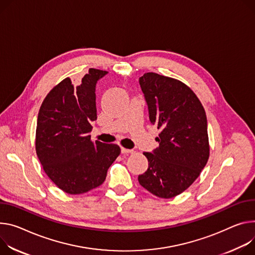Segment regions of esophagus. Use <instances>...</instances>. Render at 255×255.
I'll use <instances>...</instances> for the list:
<instances>
[{
  "label": "esophagus",
  "mask_w": 255,
  "mask_h": 255,
  "mask_svg": "<svg viewBox=\"0 0 255 255\" xmlns=\"http://www.w3.org/2000/svg\"><path fill=\"white\" fill-rule=\"evenodd\" d=\"M121 152H122V153H124V154H125V153L127 154V153H131V152H132V150H131V149L124 148V147H121Z\"/></svg>",
  "instance_id": "esophagus-1"
}]
</instances>
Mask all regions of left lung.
<instances>
[{"instance_id":"left-lung-1","label":"left lung","mask_w":255,"mask_h":255,"mask_svg":"<svg viewBox=\"0 0 255 255\" xmlns=\"http://www.w3.org/2000/svg\"><path fill=\"white\" fill-rule=\"evenodd\" d=\"M139 84L148 106L149 121L160 130L152 152H143L147 171L138 176L143 188L160 198H172L198 178L210 157L205 111L189 86L153 72Z\"/></svg>"}]
</instances>
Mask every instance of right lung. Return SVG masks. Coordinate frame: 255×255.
<instances>
[{
  "label": "right lung",
  "instance_id": "obj_1",
  "mask_svg": "<svg viewBox=\"0 0 255 255\" xmlns=\"http://www.w3.org/2000/svg\"><path fill=\"white\" fill-rule=\"evenodd\" d=\"M107 71L90 68L81 83L70 78L44 98L37 116L35 150L44 173L68 194H82L104 183L110 166L121 152L117 144L91 141L97 120L96 88Z\"/></svg>",
  "mask_w": 255,
  "mask_h": 255
}]
</instances>
